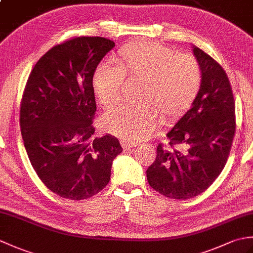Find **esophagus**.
I'll list each match as a JSON object with an SVG mask.
<instances>
[{"instance_id": "obj_1", "label": "esophagus", "mask_w": 253, "mask_h": 253, "mask_svg": "<svg viewBox=\"0 0 253 253\" xmlns=\"http://www.w3.org/2000/svg\"><path fill=\"white\" fill-rule=\"evenodd\" d=\"M121 144L123 148H131V147H136L138 143L135 141L129 140V139H122Z\"/></svg>"}]
</instances>
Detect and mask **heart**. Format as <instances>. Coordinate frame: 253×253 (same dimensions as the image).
I'll return each mask as SVG.
<instances>
[{"label":"heart","mask_w":253,"mask_h":253,"mask_svg":"<svg viewBox=\"0 0 253 253\" xmlns=\"http://www.w3.org/2000/svg\"><path fill=\"white\" fill-rule=\"evenodd\" d=\"M125 77L142 80L139 99L144 102L113 107L102 116L101 127L129 140L151 135L157 112L164 121L180 115L195 101L202 84V71L195 57L155 42L125 44L115 63L104 61L96 66L92 87L102 105L116 103Z\"/></svg>","instance_id":"b5f03b06"}]
</instances>
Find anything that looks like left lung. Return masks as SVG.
I'll use <instances>...</instances> for the list:
<instances>
[{"instance_id":"left-lung-1","label":"left lung","mask_w":253,"mask_h":253,"mask_svg":"<svg viewBox=\"0 0 253 253\" xmlns=\"http://www.w3.org/2000/svg\"><path fill=\"white\" fill-rule=\"evenodd\" d=\"M192 52L202 71L197 98L168 132L169 146L159 144L157 158L147 169L149 185L164 197L187 200L200 195L221 174L236 129L235 101L226 73L196 45Z\"/></svg>"}]
</instances>
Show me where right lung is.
Returning <instances> with one entry per match:
<instances>
[{
	"mask_svg": "<svg viewBox=\"0 0 253 253\" xmlns=\"http://www.w3.org/2000/svg\"><path fill=\"white\" fill-rule=\"evenodd\" d=\"M114 41L77 37L53 46L37 62L20 104V131L32 168L62 198L84 200L109 184L118 139L94 138L92 77Z\"/></svg>",
	"mask_w": 253,
	"mask_h": 253,
	"instance_id": "right-lung-1",
	"label": "right lung"
}]
</instances>
